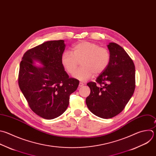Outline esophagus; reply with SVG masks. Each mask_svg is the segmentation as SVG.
<instances>
[{
	"mask_svg": "<svg viewBox=\"0 0 156 156\" xmlns=\"http://www.w3.org/2000/svg\"><path fill=\"white\" fill-rule=\"evenodd\" d=\"M83 86H84V83H82V82H80V84H79V86H80V87H82Z\"/></svg>",
	"mask_w": 156,
	"mask_h": 156,
	"instance_id": "esophagus-1",
	"label": "esophagus"
}]
</instances>
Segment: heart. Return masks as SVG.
Wrapping results in <instances>:
<instances>
[{
  "instance_id": "obj_1",
  "label": "heart",
  "mask_w": 156,
  "mask_h": 156,
  "mask_svg": "<svg viewBox=\"0 0 156 156\" xmlns=\"http://www.w3.org/2000/svg\"><path fill=\"white\" fill-rule=\"evenodd\" d=\"M80 61L82 67L74 73L73 77L84 81L92 78L94 74H100L107 68L110 55L107 49L96 43L81 41L73 46L72 53L65 51L61 57L62 65L70 75L73 73Z\"/></svg>"
}]
</instances>
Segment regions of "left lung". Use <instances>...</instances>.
I'll return each instance as SVG.
<instances>
[{
    "label": "left lung",
    "mask_w": 156,
    "mask_h": 156,
    "mask_svg": "<svg viewBox=\"0 0 156 156\" xmlns=\"http://www.w3.org/2000/svg\"><path fill=\"white\" fill-rule=\"evenodd\" d=\"M107 47L110 55L109 65L97 78L96 83L87 84L90 93L86 99L89 110L103 119L119 114L135 88V69L132 59L115 43H110Z\"/></svg>",
    "instance_id": "8db88e82"
}]
</instances>
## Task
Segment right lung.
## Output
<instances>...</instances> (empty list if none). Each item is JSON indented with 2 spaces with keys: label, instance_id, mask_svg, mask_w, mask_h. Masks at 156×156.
<instances>
[{
  "label": "right lung",
  "instance_id": "1",
  "mask_svg": "<svg viewBox=\"0 0 156 156\" xmlns=\"http://www.w3.org/2000/svg\"><path fill=\"white\" fill-rule=\"evenodd\" d=\"M64 40L48 41L24 53L20 62V88L31 110L39 116L53 119L63 114L69 104L70 95L79 81L69 78L62 63ZM34 61L41 66H35Z\"/></svg>",
  "mask_w": 156,
  "mask_h": 156
}]
</instances>
